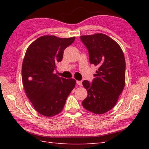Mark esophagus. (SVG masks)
Here are the masks:
<instances>
[{
    "label": "esophagus",
    "instance_id": "1",
    "mask_svg": "<svg viewBox=\"0 0 149 149\" xmlns=\"http://www.w3.org/2000/svg\"><path fill=\"white\" fill-rule=\"evenodd\" d=\"M77 84L79 85V86H82V81H77Z\"/></svg>",
    "mask_w": 149,
    "mask_h": 149
}]
</instances>
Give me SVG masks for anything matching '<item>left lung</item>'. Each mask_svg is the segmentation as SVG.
Here are the masks:
<instances>
[{
  "label": "left lung",
  "mask_w": 149,
  "mask_h": 149,
  "mask_svg": "<svg viewBox=\"0 0 149 149\" xmlns=\"http://www.w3.org/2000/svg\"><path fill=\"white\" fill-rule=\"evenodd\" d=\"M81 40L89 52L90 62L99 67L92 83L83 82L88 96L82 104L88 111L104 114L116 105L124 88V54L118 44L104 34L81 36Z\"/></svg>",
  "instance_id": "8db88e82"
}]
</instances>
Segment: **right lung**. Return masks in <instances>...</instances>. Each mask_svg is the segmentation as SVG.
Masks as SVG:
<instances>
[{
    "mask_svg": "<svg viewBox=\"0 0 149 149\" xmlns=\"http://www.w3.org/2000/svg\"><path fill=\"white\" fill-rule=\"evenodd\" d=\"M75 37L40 36L28 47L22 63V79L25 92L34 108L45 116L62 111L76 81L54 73L63 52L74 42Z\"/></svg>",
    "mask_w": 149,
    "mask_h": 149,
    "instance_id": "obj_1",
    "label": "right lung"
}]
</instances>
